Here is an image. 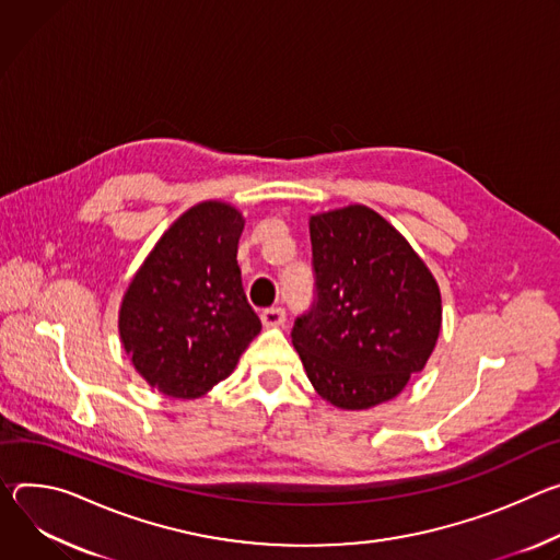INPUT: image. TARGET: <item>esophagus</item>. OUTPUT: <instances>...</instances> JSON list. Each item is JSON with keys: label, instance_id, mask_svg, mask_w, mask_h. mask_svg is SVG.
<instances>
[{"label": "esophagus", "instance_id": "obj_1", "mask_svg": "<svg viewBox=\"0 0 560 560\" xmlns=\"http://www.w3.org/2000/svg\"><path fill=\"white\" fill-rule=\"evenodd\" d=\"M260 320L265 327H282L287 320V314H284V308L273 306V308H265V312L260 314Z\"/></svg>", "mask_w": 560, "mask_h": 560}]
</instances>
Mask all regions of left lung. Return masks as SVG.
Returning a JSON list of instances; mask_svg holds the SVG:
<instances>
[{"instance_id":"left-lung-1","label":"left lung","mask_w":560,"mask_h":560,"mask_svg":"<svg viewBox=\"0 0 560 560\" xmlns=\"http://www.w3.org/2000/svg\"><path fill=\"white\" fill-rule=\"evenodd\" d=\"M316 302L291 342L318 396L345 411L396 398L443 325L436 278L405 235L364 205L308 218Z\"/></svg>"}]
</instances>
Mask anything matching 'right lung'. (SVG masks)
Listing matches in <instances>:
<instances>
[{"mask_svg":"<svg viewBox=\"0 0 560 560\" xmlns=\"http://www.w3.org/2000/svg\"><path fill=\"white\" fill-rule=\"evenodd\" d=\"M242 229L244 215L229 202L191 207L162 233L124 291L121 347L168 398L211 392L262 329L235 260Z\"/></svg>","mask_w":560,"mask_h":560,"instance_id":"add662e5","label":"right lung"}]
</instances>
